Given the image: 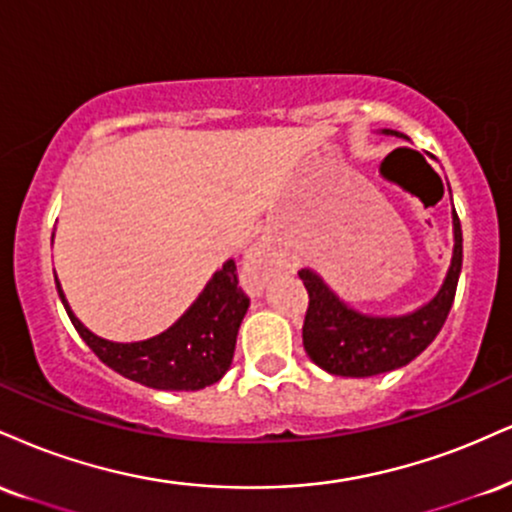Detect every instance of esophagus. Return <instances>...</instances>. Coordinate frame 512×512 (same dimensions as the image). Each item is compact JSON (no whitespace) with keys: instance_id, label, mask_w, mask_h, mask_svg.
<instances>
[{"instance_id":"esophagus-1","label":"esophagus","mask_w":512,"mask_h":512,"mask_svg":"<svg viewBox=\"0 0 512 512\" xmlns=\"http://www.w3.org/2000/svg\"><path fill=\"white\" fill-rule=\"evenodd\" d=\"M276 269H279V262H276L272 250L264 248V245H255V248L248 250L243 260V279L252 291H262L272 281Z\"/></svg>"}]
</instances>
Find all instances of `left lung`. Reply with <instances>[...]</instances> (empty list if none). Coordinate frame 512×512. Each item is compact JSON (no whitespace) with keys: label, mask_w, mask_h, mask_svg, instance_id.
<instances>
[{"label":"left lung","mask_w":512,"mask_h":512,"mask_svg":"<svg viewBox=\"0 0 512 512\" xmlns=\"http://www.w3.org/2000/svg\"><path fill=\"white\" fill-rule=\"evenodd\" d=\"M381 133L408 140V135L391 131V128H384ZM460 269H463V229H460L455 209L453 257L446 279L429 303L408 315H365L343 303L315 269H300L298 276L310 293V307H307L303 326L305 353L317 367L336 377L365 379L405 367L439 336L451 312Z\"/></svg>","instance_id":"obj_1"}]
</instances>
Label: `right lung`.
I'll return each mask as SVG.
<instances>
[{"mask_svg":"<svg viewBox=\"0 0 512 512\" xmlns=\"http://www.w3.org/2000/svg\"><path fill=\"white\" fill-rule=\"evenodd\" d=\"M54 281L66 315L92 353L121 377L159 391H200L217 384L229 372L240 322L250 307V298L238 286L236 262L226 260L169 329L145 341L116 343L92 334L73 315L59 279Z\"/></svg>","mask_w":512,"mask_h":512,"instance_id":"obj_1","label":"right lung"}]
</instances>
